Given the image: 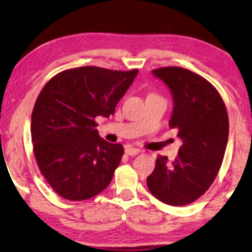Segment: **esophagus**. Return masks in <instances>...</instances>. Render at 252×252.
I'll return each instance as SVG.
<instances>
[{
    "mask_svg": "<svg viewBox=\"0 0 252 252\" xmlns=\"http://www.w3.org/2000/svg\"><path fill=\"white\" fill-rule=\"evenodd\" d=\"M139 152H141V150L132 148V146H128V148L126 149V154L129 156H136V155H138Z\"/></svg>",
    "mask_w": 252,
    "mask_h": 252,
    "instance_id": "esophagus-1",
    "label": "esophagus"
}]
</instances>
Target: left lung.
<instances>
[{
	"label": "left lung",
	"mask_w": 252,
	"mask_h": 252,
	"mask_svg": "<svg viewBox=\"0 0 252 252\" xmlns=\"http://www.w3.org/2000/svg\"><path fill=\"white\" fill-rule=\"evenodd\" d=\"M152 74L170 89L168 126L178 130L183 145L173 161L158 156L146 183L161 202L189 205L209 189L221 167L229 135L227 109L214 86L189 69L163 67Z\"/></svg>",
	"instance_id": "obj_1"
}]
</instances>
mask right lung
<instances>
[{"label": "right lung", "instance_id": "1", "mask_svg": "<svg viewBox=\"0 0 252 252\" xmlns=\"http://www.w3.org/2000/svg\"><path fill=\"white\" fill-rule=\"evenodd\" d=\"M137 73L85 66L59 73L41 89L31 138L41 174L60 196L87 200L110 184L123 146L101 138L95 117L115 113Z\"/></svg>", "mask_w": 252, "mask_h": 252}]
</instances>
